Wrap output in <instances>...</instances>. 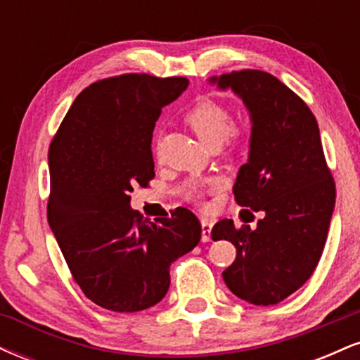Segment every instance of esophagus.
I'll use <instances>...</instances> for the list:
<instances>
[{
    "label": "esophagus",
    "instance_id": "esophagus-1",
    "mask_svg": "<svg viewBox=\"0 0 360 360\" xmlns=\"http://www.w3.org/2000/svg\"><path fill=\"white\" fill-rule=\"evenodd\" d=\"M212 229H213V223L203 218V220H201V240L203 242L212 240Z\"/></svg>",
    "mask_w": 360,
    "mask_h": 360
}]
</instances>
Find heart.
I'll return each mask as SVG.
<instances>
[{"label": "heart", "instance_id": "obj_1", "mask_svg": "<svg viewBox=\"0 0 360 360\" xmlns=\"http://www.w3.org/2000/svg\"><path fill=\"white\" fill-rule=\"evenodd\" d=\"M186 122L193 128L194 134L200 137L201 142L206 146L214 147L226 137H238V128L232 125V117L230 111L220 101L213 98H203L186 113ZM214 186H218V181H214ZM198 189H193L191 196H198Z\"/></svg>", "mask_w": 360, "mask_h": 360}]
</instances>
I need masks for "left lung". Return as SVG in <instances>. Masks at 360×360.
Masks as SVG:
<instances>
[{"label":"left lung","mask_w":360,"mask_h":360,"mask_svg":"<svg viewBox=\"0 0 360 360\" xmlns=\"http://www.w3.org/2000/svg\"><path fill=\"white\" fill-rule=\"evenodd\" d=\"M208 81L232 89L249 111V159L238 169L233 194L240 206L264 213L254 230H237L232 220L213 226V240L223 238L237 249L223 281L240 300L269 307L303 286L318 266L335 208V183L315 115L278 77L249 69Z\"/></svg>","instance_id":"8db88e82"}]
</instances>
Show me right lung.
I'll use <instances>...</instances> for the list:
<instances>
[{
	"label": "right lung",
	"mask_w": 360,
	"mask_h": 360,
	"mask_svg": "<svg viewBox=\"0 0 360 360\" xmlns=\"http://www.w3.org/2000/svg\"><path fill=\"white\" fill-rule=\"evenodd\" d=\"M186 77L123 74L91 84L72 103L49 148L47 218L72 278L88 298L118 313L166 296L169 267L201 238L196 214L177 208L148 221L130 206L155 176L152 131Z\"/></svg>",
	"instance_id": "add662e5"
}]
</instances>
